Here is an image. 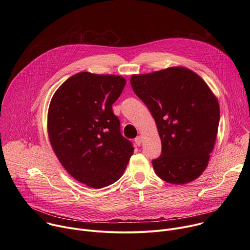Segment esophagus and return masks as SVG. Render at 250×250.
<instances>
[{"mask_svg":"<svg viewBox=\"0 0 250 250\" xmlns=\"http://www.w3.org/2000/svg\"><path fill=\"white\" fill-rule=\"evenodd\" d=\"M134 141H135V144H136L138 146H140L141 144H142V137L139 135V136H137V137L134 139Z\"/></svg>","mask_w":250,"mask_h":250,"instance_id":"34e87169","label":"esophagus"}]
</instances>
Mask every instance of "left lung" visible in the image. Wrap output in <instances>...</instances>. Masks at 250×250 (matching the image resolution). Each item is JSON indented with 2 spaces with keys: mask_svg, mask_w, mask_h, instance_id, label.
<instances>
[{
  "mask_svg": "<svg viewBox=\"0 0 250 250\" xmlns=\"http://www.w3.org/2000/svg\"><path fill=\"white\" fill-rule=\"evenodd\" d=\"M130 85L158 128L162 150L152 160L156 175L175 185L195 180L207 168L217 137L220 105L215 95L183 67L132 75Z\"/></svg>",
  "mask_w": 250,
  "mask_h": 250,
  "instance_id": "obj_1",
  "label": "left lung"
}]
</instances>
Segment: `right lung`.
I'll use <instances>...</instances> for the list:
<instances>
[{
  "instance_id": "add662e5",
  "label": "right lung",
  "mask_w": 250,
  "mask_h": 250,
  "mask_svg": "<svg viewBox=\"0 0 250 250\" xmlns=\"http://www.w3.org/2000/svg\"><path fill=\"white\" fill-rule=\"evenodd\" d=\"M125 83L117 75L80 72L57 89L49 104L51 146L66 171L91 188L118 181L133 153L112 108Z\"/></svg>"
}]
</instances>
